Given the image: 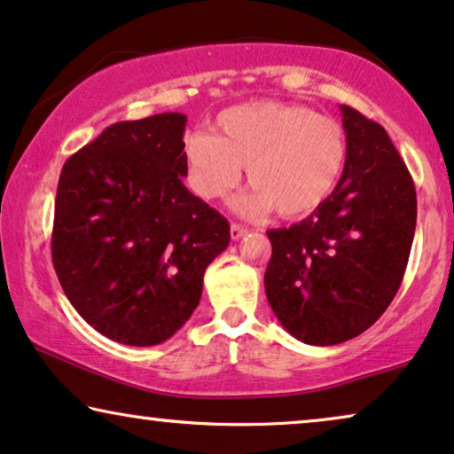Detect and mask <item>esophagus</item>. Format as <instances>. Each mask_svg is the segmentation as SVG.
<instances>
[{
    "label": "esophagus",
    "mask_w": 454,
    "mask_h": 454,
    "mask_svg": "<svg viewBox=\"0 0 454 454\" xmlns=\"http://www.w3.org/2000/svg\"><path fill=\"white\" fill-rule=\"evenodd\" d=\"M245 232H247V228L240 226V223H232V226H231V237H232V240H239L240 237H243Z\"/></svg>",
    "instance_id": "esophagus-1"
}]
</instances>
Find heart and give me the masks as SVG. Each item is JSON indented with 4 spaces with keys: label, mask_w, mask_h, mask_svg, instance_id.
<instances>
[{
    "label": "heart",
    "mask_w": 454,
    "mask_h": 454,
    "mask_svg": "<svg viewBox=\"0 0 454 454\" xmlns=\"http://www.w3.org/2000/svg\"><path fill=\"white\" fill-rule=\"evenodd\" d=\"M347 132L334 118L290 101H247L217 114L215 135L184 138L186 183L205 201L228 195L243 166L253 191L237 201L245 215L271 207L282 217H305L336 191L347 166Z\"/></svg>",
    "instance_id": "obj_1"
}]
</instances>
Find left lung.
I'll list each match as a JSON object with an SVG mask.
<instances>
[{
	"label": "left lung",
	"instance_id": "8db88e82",
	"mask_svg": "<svg viewBox=\"0 0 454 454\" xmlns=\"http://www.w3.org/2000/svg\"><path fill=\"white\" fill-rule=\"evenodd\" d=\"M340 110L348 155L336 191L303 222L268 232L271 311L316 347L359 336L388 309L417 222L413 178L388 132L353 107Z\"/></svg>",
	"mask_w": 454,
	"mask_h": 454
}]
</instances>
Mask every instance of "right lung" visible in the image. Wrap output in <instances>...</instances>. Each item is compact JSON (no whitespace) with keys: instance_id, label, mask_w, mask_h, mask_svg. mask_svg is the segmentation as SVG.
<instances>
[{"instance_id":"obj_1","label":"right lung","mask_w":454,"mask_h":454,"mask_svg":"<svg viewBox=\"0 0 454 454\" xmlns=\"http://www.w3.org/2000/svg\"><path fill=\"white\" fill-rule=\"evenodd\" d=\"M184 114L116 122L59 174L51 259L66 297L97 332L130 347L176 334L231 223L183 184Z\"/></svg>"}]
</instances>
